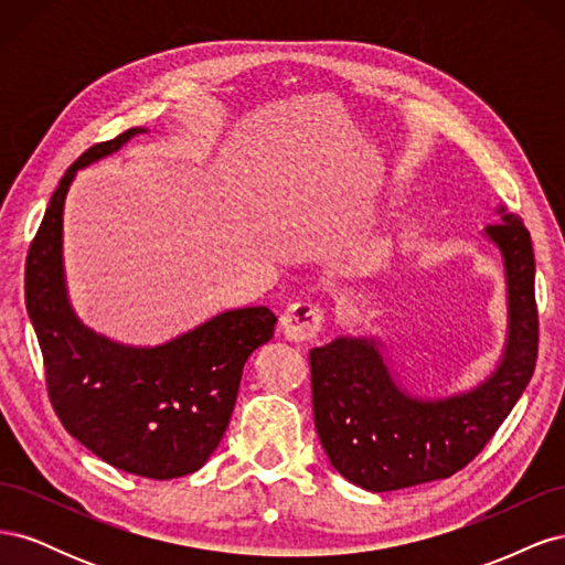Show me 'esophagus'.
<instances>
[{
    "instance_id": "34e87169",
    "label": "esophagus",
    "mask_w": 565,
    "mask_h": 565,
    "mask_svg": "<svg viewBox=\"0 0 565 565\" xmlns=\"http://www.w3.org/2000/svg\"><path fill=\"white\" fill-rule=\"evenodd\" d=\"M324 324V313L318 303L297 301L280 318V328L289 341H311L320 334Z\"/></svg>"
}]
</instances>
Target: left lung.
<instances>
[{
  "mask_svg": "<svg viewBox=\"0 0 565 565\" xmlns=\"http://www.w3.org/2000/svg\"><path fill=\"white\" fill-rule=\"evenodd\" d=\"M483 233L507 280V341L486 382L448 398H417L393 380L377 339L337 337L311 349L316 431L330 465L358 488L388 492L450 478L486 448L535 372V254L516 214Z\"/></svg>",
  "mask_w": 565,
  "mask_h": 565,
  "instance_id": "8db88e82",
  "label": "left lung"
}]
</instances>
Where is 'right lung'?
Segmentation results:
<instances>
[{
  "label": "right lung",
  "mask_w": 565,
  "mask_h": 565,
  "mask_svg": "<svg viewBox=\"0 0 565 565\" xmlns=\"http://www.w3.org/2000/svg\"><path fill=\"white\" fill-rule=\"evenodd\" d=\"M134 127L96 143L63 174L25 262V306L38 332L46 391L65 431L115 469L143 478L198 471L224 438L247 358L273 337L266 306L224 311L160 347L96 334L67 299L63 204L77 169L122 148Z\"/></svg>",
  "instance_id": "add662e5"
}]
</instances>
